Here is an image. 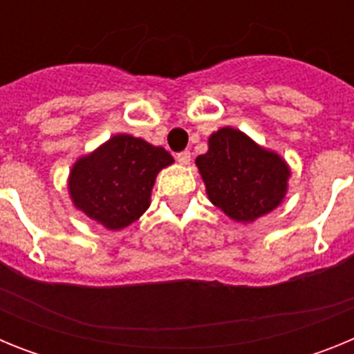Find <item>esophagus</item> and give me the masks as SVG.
<instances>
[{
  "instance_id": "esophagus-1",
  "label": "esophagus",
  "mask_w": 354,
  "mask_h": 354,
  "mask_svg": "<svg viewBox=\"0 0 354 354\" xmlns=\"http://www.w3.org/2000/svg\"><path fill=\"white\" fill-rule=\"evenodd\" d=\"M175 159L179 161V165H189V161H192V152L189 150H184V152H179V154L175 156Z\"/></svg>"
}]
</instances>
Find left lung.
I'll return each instance as SVG.
<instances>
[{
    "label": "left lung",
    "instance_id": "8db88e82",
    "mask_svg": "<svg viewBox=\"0 0 354 354\" xmlns=\"http://www.w3.org/2000/svg\"><path fill=\"white\" fill-rule=\"evenodd\" d=\"M209 150L196 158L209 200L237 223H252L282 204L290 168L274 150L227 126L209 136Z\"/></svg>",
    "mask_w": 354,
    "mask_h": 354
}]
</instances>
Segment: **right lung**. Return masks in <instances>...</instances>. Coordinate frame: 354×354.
I'll return each mask as SVG.
<instances>
[{
    "mask_svg": "<svg viewBox=\"0 0 354 354\" xmlns=\"http://www.w3.org/2000/svg\"><path fill=\"white\" fill-rule=\"evenodd\" d=\"M174 158L131 134H115L81 156L68 174V195L77 211L108 230L129 227L149 209L156 177Z\"/></svg>",
    "mask_w": 354,
    "mask_h": 354,
    "instance_id": "1",
    "label": "right lung"
}]
</instances>
